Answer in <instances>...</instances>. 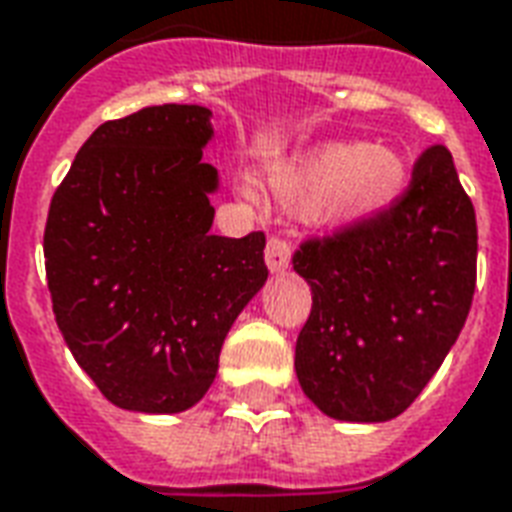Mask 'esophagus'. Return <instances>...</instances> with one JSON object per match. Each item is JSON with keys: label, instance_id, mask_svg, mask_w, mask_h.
<instances>
[{"label": "esophagus", "instance_id": "34e87169", "mask_svg": "<svg viewBox=\"0 0 512 512\" xmlns=\"http://www.w3.org/2000/svg\"><path fill=\"white\" fill-rule=\"evenodd\" d=\"M266 266L271 274H282V271L290 268V244H287L285 238H279V236L268 238Z\"/></svg>", "mask_w": 512, "mask_h": 512}]
</instances>
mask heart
I'll list each match as a JSON object with an SVG mask.
<instances>
[{
	"label": "heart",
	"instance_id": "obj_1",
	"mask_svg": "<svg viewBox=\"0 0 512 512\" xmlns=\"http://www.w3.org/2000/svg\"><path fill=\"white\" fill-rule=\"evenodd\" d=\"M287 206L320 198V214L331 222H361L382 214L404 195L410 168L399 151L382 143L333 140L306 151L271 176Z\"/></svg>",
	"mask_w": 512,
	"mask_h": 512
}]
</instances>
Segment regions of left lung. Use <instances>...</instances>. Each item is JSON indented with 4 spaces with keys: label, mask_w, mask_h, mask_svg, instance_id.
<instances>
[{
    "label": "left lung",
    "mask_w": 512,
    "mask_h": 512,
    "mask_svg": "<svg viewBox=\"0 0 512 512\" xmlns=\"http://www.w3.org/2000/svg\"><path fill=\"white\" fill-rule=\"evenodd\" d=\"M478 222L445 146H431L391 208L309 238L293 268L312 287L295 374L336 420L382 423L410 407L467 323Z\"/></svg>",
    "instance_id": "1"
}]
</instances>
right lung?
I'll return each mask as SVG.
<instances>
[{
    "label": "right lung",
    "mask_w": 512,
    "mask_h": 512,
    "mask_svg": "<svg viewBox=\"0 0 512 512\" xmlns=\"http://www.w3.org/2000/svg\"><path fill=\"white\" fill-rule=\"evenodd\" d=\"M211 138L203 105H151L105 121L48 208L56 325L121 410L165 415L198 404L230 325L268 279L263 233H211Z\"/></svg>",
    "instance_id": "add662e5"
}]
</instances>
